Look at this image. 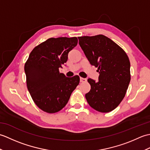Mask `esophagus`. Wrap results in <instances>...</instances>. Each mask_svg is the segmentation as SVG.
I'll return each mask as SVG.
<instances>
[{"label": "esophagus", "instance_id": "34e87169", "mask_svg": "<svg viewBox=\"0 0 150 150\" xmlns=\"http://www.w3.org/2000/svg\"><path fill=\"white\" fill-rule=\"evenodd\" d=\"M80 81H81V82H86L87 81V79H85V78H82V77H81V78H80Z\"/></svg>", "mask_w": 150, "mask_h": 150}]
</instances>
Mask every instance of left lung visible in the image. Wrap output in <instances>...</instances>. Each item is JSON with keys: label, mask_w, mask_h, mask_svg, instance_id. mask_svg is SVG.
I'll return each instance as SVG.
<instances>
[{"label": "left lung", "mask_w": 150, "mask_h": 150, "mask_svg": "<svg viewBox=\"0 0 150 150\" xmlns=\"http://www.w3.org/2000/svg\"><path fill=\"white\" fill-rule=\"evenodd\" d=\"M78 39L90 64L98 68L99 73L97 82L88 79L91 90L86 98L94 110L110 112L119 106L128 88L131 79L128 57L119 45L103 35Z\"/></svg>", "instance_id": "1"}]
</instances>
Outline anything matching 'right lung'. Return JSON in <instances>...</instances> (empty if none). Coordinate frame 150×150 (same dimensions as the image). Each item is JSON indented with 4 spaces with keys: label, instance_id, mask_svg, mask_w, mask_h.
<instances>
[{
    "label": "right lung",
    "instance_id": "obj_1",
    "mask_svg": "<svg viewBox=\"0 0 150 150\" xmlns=\"http://www.w3.org/2000/svg\"><path fill=\"white\" fill-rule=\"evenodd\" d=\"M77 42V37L50 38L35 47L25 64L28 90L34 103L45 112L61 110L79 84L78 75L66 77L59 72Z\"/></svg>",
    "mask_w": 150,
    "mask_h": 150
}]
</instances>
